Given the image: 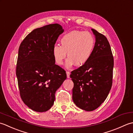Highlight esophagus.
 I'll list each match as a JSON object with an SVG mask.
<instances>
[{
  "mask_svg": "<svg viewBox=\"0 0 133 133\" xmlns=\"http://www.w3.org/2000/svg\"><path fill=\"white\" fill-rule=\"evenodd\" d=\"M66 76H67V78H69L70 77V72H69V71H66Z\"/></svg>",
  "mask_w": 133,
  "mask_h": 133,
  "instance_id": "1",
  "label": "esophagus"
}]
</instances>
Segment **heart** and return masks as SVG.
<instances>
[{
    "instance_id": "obj_1",
    "label": "heart",
    "mask_w": 133,
    "mask_h": 133,
    "mask_svg": "<svg viewBox=\"0 0 133 133\" xmlns=\"http://www.w3.org/2000/svg\"><path fill=\"white\" fill-rule=\"evenodd\" d=\"M95 42L94 36L89 32L75 30L68 32L61 39V46L55 45L53 46L54 59L57 64L62 65L67 53V67L75 64L77 66L83 65L91 57Z\"/></svg>"
}]
</instances>
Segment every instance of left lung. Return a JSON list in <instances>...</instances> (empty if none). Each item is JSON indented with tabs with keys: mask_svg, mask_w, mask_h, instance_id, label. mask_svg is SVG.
Wrapping results in <instances>:
<instances>
[{
	"mask_svg": "<svg viewBox=\"0 0 133 133\" xmlns=\"http://www.w3.org/2000/svg\"><path fill=\"white\" fill-rule=\"evenodd\" d=\"M95 43L90 58L71 72L74 83L72 99L76 106L87 111L98 108L107 98L112 87L114 58L104 35L92 29Z\"/></svg>",
	"mask_w": 133,
	"mask_h": 133,
	"instance_id": "8db88e82",
	"label": "left lung"
}]
</instances>
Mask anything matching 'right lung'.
<instances>
[{
  "label": "right lung",
  "instance_id": "right-lung-1",
  "mask_svg": "<svg viewBox=\"0 0 133 133\" xmlns=\"http://www.w3.org/2000/svg\"><path fill=\"white\" fill-rule=\"evenodd\" d=\"M64 32L57 23L32 30L21 42L16 75L24 103L36 112L52 107L56 91L66 78L65 71L55 64L52 49Z\"/></svg>",
  "mask_w": 133,
  "mask_h": 133
}]
</instances>
